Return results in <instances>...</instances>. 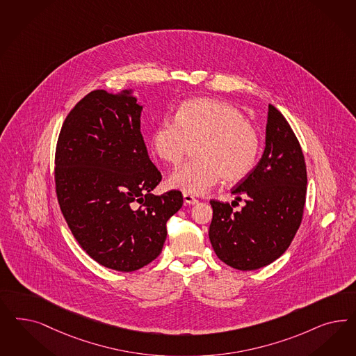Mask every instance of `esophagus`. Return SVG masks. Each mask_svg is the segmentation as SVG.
I'll use <instances>...</instances> for the list:
<instances>
[{
  "label": "esophagus",
  "mask_w": 356,
  "mask_h": 356,
  "mask_svg": "<svg viewBox=\"0 0 356 356\" xmlns=\"http://www.w3.org/2000/svg\"><path fill=\"white\" fill-rule=\"evenodd\" d=\"M184 204H187V206H194V204H196V203L199 202L196 197L190 195V194H186V193L184 194Z\"/></svg>",
  "instance_id": "34e87169"
}]
</instances>
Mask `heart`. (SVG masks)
Wrapping results in <instances>:
<instances>
[{"instance_id":"1","label":"heart","mask_w":356,"mask_h":356,"mask_svg":"<svg viewBox=\"0 0 356 356\" xmlns=\"http://www.w3.org/2000/svg\"><path fill=\"white\" fill-rule=\"evenodd\" d=\"M199 160L184 163L169 184L186 194H206L222 179L238 184L254 170L261 138L241 111L227 102L199 98L186 101L175 118H165L152 135V148L161 160L177 165L197 145Z\"/></svg>"}]
</instances>
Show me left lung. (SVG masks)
<instances>
[{"instance_id":"1","label":"left lung","mask_w":356,"mask_h":356,"mask_svg":"<svg viewBox=\"0 0 356 356\" xmlns=\"http://www.w3.org/2000/svg\"><path fill=\"white\" fill-rule=\"evenodd\" d=\"M264 144L254 170L232 190L236 200L245 197L241 211H233L234 203L211 200L209 241L224 264L241 271L273 264L287 250L305 206L304 154L286 118L273 104H268Z\"/></svg>"}]
</instances>
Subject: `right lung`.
Segmentation results:
<instances>
[{
    "instance_id": "1",
    "label": "right lung",
    "mask_w": 356,
    "mask_h": 356,
    "mask_svg": "<svg viewBox=\"0 0 356 356\" xmlns=\"http://www.w3.org/2000/svg\"><path fill=\"white\" fill-rule=\"evenodd\" d=\"M134 89L94 90L69 113L55 157L56 194L74 238L95 262L131 273L154 261L182 193L154 196L162 177L140 132Z\"/></svg>"
}]
</instances>
